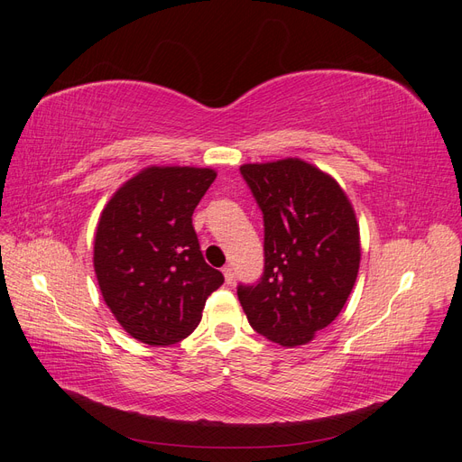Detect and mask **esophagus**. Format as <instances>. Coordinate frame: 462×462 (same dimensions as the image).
I'll use <instances>...</instances> for the list:
<instances>
[{
    "instance_id": "esophagus-1",
    "label": "esophagus",
    "mask_w": 462,
    "mask_h": 462,
    "mask_svg": "<svg viewBox=\"0 0 462 462\" xmlns=\"http://www.w3.org/2000/svg\"><path fill=\"white\" fill-rule=\"evenodd\" d=\"M221 272H223V277H226V283H227V285H231V283H233V277H235L231 265H226V268H223Z\"/></svg>"
}]
</instances>
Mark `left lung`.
I'll use <instances>...</instances> for the list:
<instances>
[{"instance_id":"left-lung-1","label":"left lung","mask_w":462,"mask_h":462,"mask_svg":"<svg viewBox=\"0 0 462 462\" xmlns=\"http://www.w3.org/2000/svg\"><path fill=\"white\" fill-rule=\"evenodd\" d=\"M263 214V275L239 285L243 310L263 337L310 343L339 316L360 268L355 208L329 173L300 158L243 163Z\"/></svg>"}]
</instances>
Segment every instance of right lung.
<instances>
[{
    "label": "right lung",
    "mask_w": 462,
    "mask_h": 462,
    "mask_svg": "<svg viewBox=\"0 0 462 462\" xmlns=\"http://www.w3.org/2000/svg\"><path fill=\"white\" fill-rule=\"evenodd\" d=\"M209 167L150 165L104 206L94 236V272L111 314L136 341L173 345L200 324L221 287L192 227L214 183Z\"/></svg>",
    "instance_id": "right-lung-1"
}]
</instances>
